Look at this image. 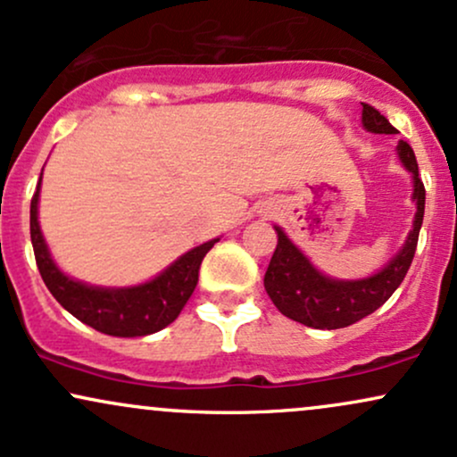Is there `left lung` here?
<instances>
[{"mask_svg": "<svg viewBox=\"0 0 457 457\" xmlns=\"http://www.w3.org/2000/svg\"><path fill=\"white\" fill-rule=\"evenodd\" d=\"M363 127L371 133H397V129L378 109L365 103ZM397 154H400L403 167L412 174V199L417 202L412 229L400 253L380 272L367 277V279H330V277H324L322 272L313 269L312 262L292 245V240L281 232V228H275L277 249L272 253L269 269H266L264 287L269 292L270 301L275 303V307L279 309L283 316L312 328H344L374 313L400 287L412 264L414 251H417L419 229H421L423 212H426V187L419 178V165L417 159H414V152L406 141L397 144Z\"/></svg>", "mask_w": 457, "mask_h": 457, "instance_id": "8db88e82", "label": "left lung"}]
</instances>
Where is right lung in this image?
<instances>
[{"instance_id":"obj_1","label":"right lung","mask_w":457,"mask_h":457,"mask_svg":"<svg viewBox=\"0 0 457 457\" xmlns=\"http://www.w3.org/2000/svg\"><path fill=\"white\" fill-rule=\"evenodd\" d=\"M38 195L40 182L31 197L29 208V234L36 264H38L45 286L66 312H71L87 327L101 330L104 335H113V337H141V335L156 333L180 316L182 307L187 305L197 286L204 255L212 249L219 238L187 251L159 277L148 283H141V286H87V283L66 277L51 260L38 225Z\"/></svg>"}]
</instances>
